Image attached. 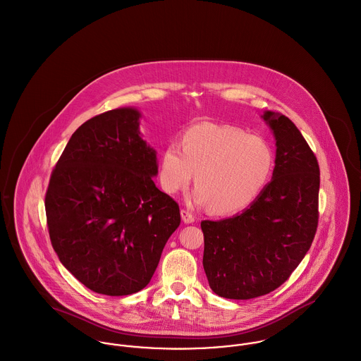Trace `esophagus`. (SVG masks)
<instances>
[{
    "label": "esophagus",
    "mask_w": 361,
    "mask_h": 361,
    "mask_svg": "<svg viewBox=\"0 0 361 361\" xmlns=\"http://www.w3.org/2000/svg\"><path fill=\"white\" fill-rule=\"evenodd\" d=\"M181 219H183V221H184V223H188V224L195 221V216H194L191 212L185 211V209H181Z\"/></svg>",
    "instance_id": "esophagus-1"
}]
</instances>
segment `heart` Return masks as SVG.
Masks as SVG:
<instances>
[{
	"instance_id": "heart-1",
	"label": "heart",
	"mask_w": 361,
	"mask_h": 361,
	"mask_svg": "<svg viewBox=\"0 0 361 361\" xmlns=\"http://www.w3.org/2000/svg\"><path fill=\"white\" fill-rule=\"evenodd\" d=\"M275 154L264 138L230 126L198 124L181 137V147L166 145L159 161L164 192L185 188L195 174L192 201L216 215L248 208L271 180Z\"/></svg>"
}]
</instances>
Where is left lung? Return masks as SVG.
Returning a JSON list of instances; mask_svg holds the SVG:
<instances>
[{"label": "left lung", "instance_id": "1", "mask_svg": "<svg viewBox=\"0 0 361 361\" xmlns=\"http://www.w3.org/2000/svg\"><path fill=\"white\" fill-rule=\"evenodd\" d=\"M276 159L271 183L240 215L202 220L204 269L217 295L248 300L282 286L310 250L318 227L319 166L283 114L265 111Z\"/></svg>", "mask_w": 361, "mask_h": 361}]
</instances>
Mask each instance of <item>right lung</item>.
Listing matches in <instances>:
<instances>
[{
  "mask_svg": "<svg viewBox=\"0 0 361 361\" xmlns=\"http://www.w3.org/2000/svg\"><path fill=\"white\" fill-rule=\"evenodd\" d=\"M140 111L123 107L83 123L60 156L46 192L51 245L86 288L128 295L150 282L178 204L153 183L156 150L140 133Z\"/></svg>",
  "mask_w": 361,
  "mask_h": 361,
  "instance_id": "right-lung-1",
  "label": "right lung"
}]
</instances>
